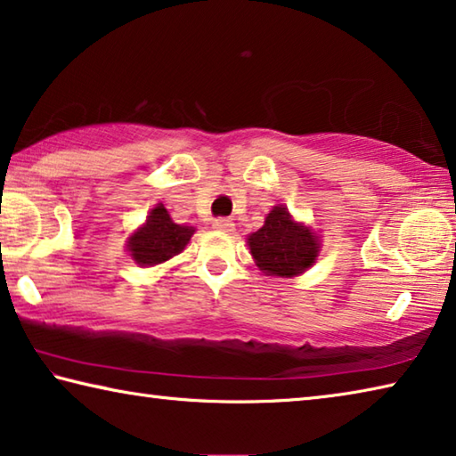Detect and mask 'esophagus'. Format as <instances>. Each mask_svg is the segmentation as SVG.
I'll use <instances>...</instances> for the list:
<instances>
[{"instance_id": "esophagus-1", "label": "esophagus", "mask_w": 456, "mask_h": 456, "mask_svg": "<svg viewBox=\"0 0 456 456\" xmlns=\"http://www.w3.org/2000/svg\"><path fill=\"white\" fill-rule=\"evenodd\" d=\"M213 229L215 231H223V233H233L235 223L231 221V219H215L213 221Z\"/></svg>"}]
</instances>
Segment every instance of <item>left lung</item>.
<instances>
[{
	"instance_id": "left-lung-1",
	"label": "left lung",
	"mask_w": 456,
	"mask_h": 456,
	"mask_svg": "<svg viewBox=\"0 0 456 456\" xmlns=\"http://www.w3.org/2000/svg\"><path fill=\"white\" fill-rule=\"evenodd\" d=\"M251 256L267 275L296 277L310 269L320 253V239L304 223L293 221L288 207L277 205L264 227L247 237Z\"/></svg>"
}]
</instances>
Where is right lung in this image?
<instances>
[{"mask_svg":"<svg viewBox=\"0 0 456 456\" xmlns=\"http://www.w3.org/2000/svg\"><path fill=\"white\" fill-rule=\"evenodd\" d=\"M192 233H195V227L176 225L171 219V215L165 209V205L159 203L149 213L144 225L138 227L128 237L126 247L130 251V257L138 265L152 267L179 256L184 247H187Z\"/></svg>","mask_w":456,"mask_h":456,"instance_id":"add662e5","label":"right lung"}]
</instances>
